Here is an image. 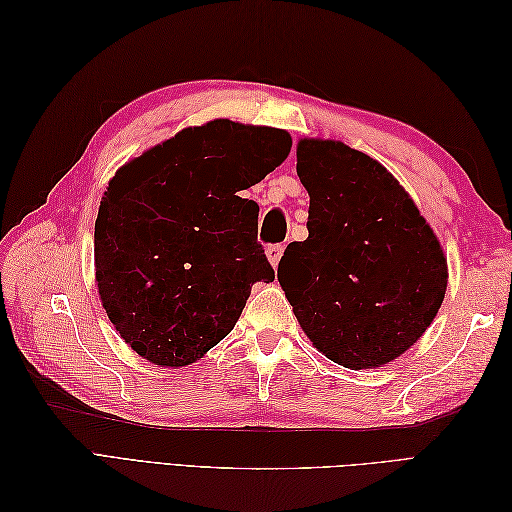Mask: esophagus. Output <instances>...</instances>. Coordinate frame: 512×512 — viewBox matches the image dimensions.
<instances>
[{"label": "esophagus", "instance_id": "34e87169", "mask_svg": "<svg viewBox=\"0 0 512 512\" xmlns=\"http://www.w3.org/2000/svg\"><path fill=\"white\" fill-rule=\"evenodd\" d=\"M282 254H284V245H280V243H275V245H269V247H267V258H269V262L273 265V269H275L277 265H280Z\"/></svg>", "mask_w": 512, "mask_h": 512}]
</instances>
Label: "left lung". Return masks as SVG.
I'll use <instances>...</instances> for the list:
<instances>
[{"mask_svg":"<svg viewBox=\"0 0 512 512\" xmlns=\"http://www.w3.org/2000/svg\"><path fill=\"white\" fill-rule=\"evenodd\" d=\"M297 175L309 194V237L292 241L277 267L292 312L333 363H391L444 301L440 241L399 181L363 151L301 138Z\"/></svg>","mask_w":512,"mask_h":512,"instance_id":"obj_1","label":"left lung"}]
</instances>
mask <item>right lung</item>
I'll list each match as a JSON object with an SVG mask.
<instances>
[{
  "mask_svg": "<svg viewBox=\"0 0 512 512\" xmlns=\"http://www.w3.org/2000/svg\"><path fill=\"white\" fill-rule=\"evenodd\" d=\"M284 130L213 119L121 166L100 200L94 254L102 305L149 363L183 367L232 331L273 267L252 188L290 151Z\"/></svg>",
  "mask_w": 512,
  "mask_h": 512,
  "instance_id": "right-lung-1",
  "label": "right lung"
}]
</instances>
